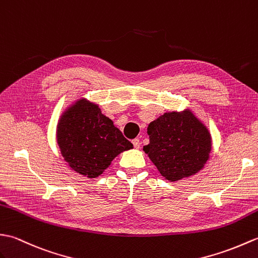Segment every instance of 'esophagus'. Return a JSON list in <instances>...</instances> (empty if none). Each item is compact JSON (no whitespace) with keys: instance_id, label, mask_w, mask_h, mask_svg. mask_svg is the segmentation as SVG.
<instances>
[{"instance_id":"obj_1","label":"esophagus","mask_w":258,"mask_h":258,"mask_svg":"<svg viewBox=\"0 0 258 258\" xmlns=\"http://www.w3.org/2000/svg\"><path fill=\"white\" fill-rule=\"evenodd\" d=\"M133 145H134V147L136 148V149H139L140 148V140L138 139V138H136V139H134L133 140Z\"/></svg>"}]
</instances>
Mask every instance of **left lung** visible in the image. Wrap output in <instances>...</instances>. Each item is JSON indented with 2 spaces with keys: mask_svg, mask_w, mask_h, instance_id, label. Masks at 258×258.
<instances>
[{
  "mask_svg": "<svg viewBox=\"0 0 258 258\" xmlns=\"http://www.w3.org/2000/svg\"><path fill=\"white\" fill-rule=\"evenodd\" d=\"M148 135L144 151L170 182L197 174L210 158L211 134L191 110L163 113L149 123Z\"/></svg>",
  "mask_w": 258,
  "mask_h": 258,
  "instance_id": "1",
  "label": "left lung"
}]
</instances>
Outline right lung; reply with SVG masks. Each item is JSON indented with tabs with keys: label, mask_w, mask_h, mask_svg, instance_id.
Returning a JSON list of instances; mask_svg holds the SVG:
<instances>
[{
	"label": "right lung",
	"mask_w": 258,
	"mask_h": 258,
	"mask_svg": "<svg viewBox=\"0 0 258 258\" xmlns=\"http://www.w3.org/2000/svg\"><path fill=\"white\" fill-rule=\"evenodd\" d=\"M56 139L72 170L90 179L104 172L118 154L134 148L99 106L85 98L62 112Z\"/></svg>",
	"instance_id": "add662e5"
}]
</instances>
